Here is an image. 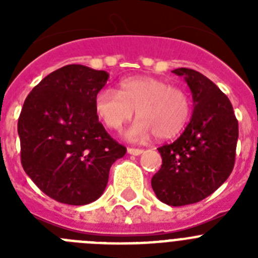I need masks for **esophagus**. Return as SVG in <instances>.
<instances>
[{
  "mask_svg": "<svg viewBox=\"0 0 258 258\" xmlns=\"http://www.w3.org/2000/svg\"><path fill=\"white\" fill-rule=\"evenodd\" d=\"M127 154H129V155H134V156H138V155L143 154V150L133 149V147H129V149H127Z\"/></svg>",
  "mask_w": 258,
  "mask_h": 258,
  "instance_id": "obj_1",
  "label": "esophagus"
}]
</instances>
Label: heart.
<instances>
[{
  "instance_id": "heart-1",
  "label": "heart",
  "mask_w": 258,
  "mask_h": 258,
  "mask_svg": "<svg viewBox=\"0 0 258 258\" xmlns=\"http://www.w3.org/2000/svg\"><path fill=\"white\" fill-rule=\"evenodd\" d=\"M95 113L109 129L118 131L138 116L126 131L129 140H142L154 133L169 140L183 131L191 113V103L182 89L147 76L127 77L118 83L117 92L103 89L95 95Z\"/></svg>"
}]
</instances>
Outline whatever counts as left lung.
Instances as JSON below:
<instances>
[{
	"mask_svg": "<svg viewBox=\"0 0 258 258\" xmlns=\"http://www.w3.org/2000/svg\"><path fill=\"white\" fill-rule=\"evenodd\" d=\"M192 94V116L178 140L159 147L163 159L151 186L172 207L206 199L231 174L239 129L231 102L208 77L190 68L173 71Z\"/></svg>",
	"mask_w": 258,
	"mask_h": 258,
	"instance_id": "left-lung-1",
	"label": "left lung"
}]
</instances>
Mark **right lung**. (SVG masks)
Wrapping results in <instances>:
<instances>
[{"instance_id":"add662e5","label":"right lung","mask_w":258,"mask_h":258,"mask_svg":"<svg viewBox=\"0 0 258 258\" xmlns=\"http://www.w3.org/2000/svg\"><path fill=\"white\" fill-rule=\"evenodd\" d=\"M109 75L68 64L32 89L18 121L24 172L59 203L85 206L103 194L109 168L126 152L95 113V95Z\"/></svg>"}]
</instances>
